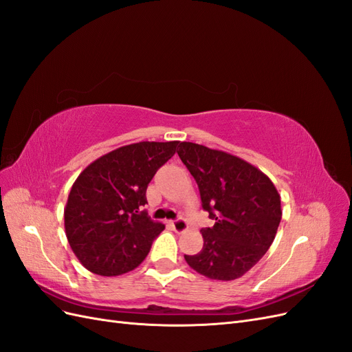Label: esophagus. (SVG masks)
Segmentation results:
<instances>
[{
    "label": "esophagus",
    "instance_id": "34e87169",
    "mask_svg": "<svg viewBox=\"0 0 352 352\" xmlns=\"http://www.w3.org/2000/svg\"><path fill=\"white\" fill-rule=\"evenodd\" d=\"M172 226H173L176 233H184L188 229V223L184 219H179V220H175L172 223Z\"/></svg>",
    "mask_w": 352,
    "mask_h": 352
}]
</instances>
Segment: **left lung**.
<instances>
[{
  "instance_id": "1",
  "label": "left lung",
  "mask_w": 352,
  "mask_h": 352,
  "mask_svg": "<svg viewBox=\"0 0 352 352\" xmlns=\"http://www.w3.org/2000/svg\"><path fill=\"white\" fill-rule=\"evenodd\" d=\"M177 154L197 180L202 208L216 220L201 230L202 250L185 260L208 279L235 280L274 241L282 219L278 189L260 168L229 153L180 142Z\"/></svg>"
}]
</instances>
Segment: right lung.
I'll return each mask as SVG.
<instances>
[{
    "label": "right lung",
    "mask_w": 352,
    "mask_h": 352,
    "mask_svg": "<svg viewBox=\"0 0 352 352\" xmlns=\"http://www.w3.org/2000/svg\"><path fill=\"white\" fill-rule=\"evenodd\" d=\"M179 141L138 142L92 162L74 180L65 208V229L80 264L100 276L133 270L164 225L148 217L146 188L173 157Z\"/></svg>",
    "instance_id": "obj_1"
}]
</instances>
